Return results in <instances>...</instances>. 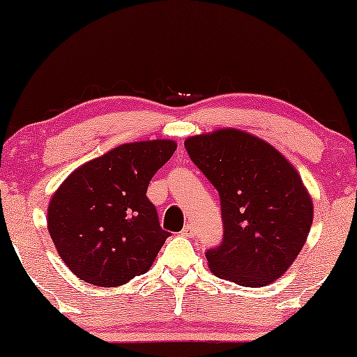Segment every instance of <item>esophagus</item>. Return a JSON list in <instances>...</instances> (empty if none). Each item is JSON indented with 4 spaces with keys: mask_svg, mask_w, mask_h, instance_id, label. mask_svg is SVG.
<instances>
[{
    "mask_svg": "<svg viewBox=\"0 0 357 357\" xmlns=\"http://www.w3.org/2000/svg\"><path fill=\"white\" fill-rule=\"evenodd\" d=\"M182 234L185 237H193L195 236V226H193V224H187V226L183 227Z\"/></svg>",
    "mask_w": 357,
    "mask_h": 357,
    "instance_id": "1",
    "label": "esophagus"
}]
</instances>
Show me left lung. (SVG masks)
I'll return each instance as SVG.
<instances>
[{
	"label": "left lung",
	"mask_w": 357,
	"mask_h": 357,
	"mask_svg": "<svg viewBox=\"0 0 357 357\" xmlns=\"http://www.w3.org/2000/svg\"><path fill=\"white\" fill-rule=\"evenodd\" d=\"M185 149L221 198L224 236L206 250L211 271L245 287L278 280L299 255L314 219L297 170L241 130L193 136Z\"/></svg>",
	"instance_id": "8db88e82"
}]
</instances>
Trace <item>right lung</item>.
I'll return each instance as SVG.
<instances>
[{"mask_svg":"<svg viewBox=\"0 0 357 357\" xmlns=\"http://www.w3.org/2000/svg\"><path fill=\"white\" fill-rule=\"evenodd\" d=\"M175 149L169 139L121 144L81 165L56 190L48 232L77 278L115 287L149 270L170 232L146 192Z\"/></svg>","mask_w":357,"mask_h":357,"instance_id":"right-lung-1","label":"right lung"}]
</instances>
